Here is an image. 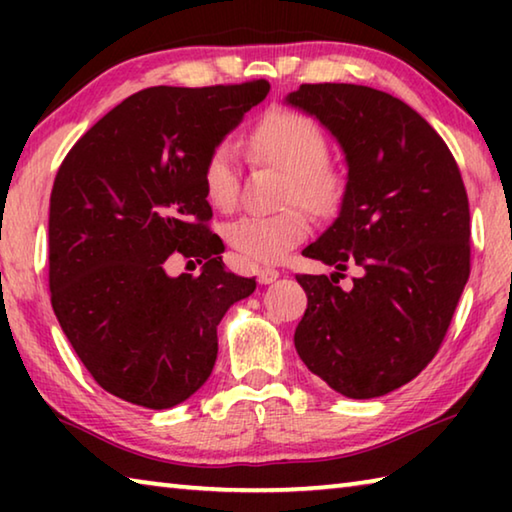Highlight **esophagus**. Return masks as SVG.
Here are the masks:
<instances>
[{
	"instance_id": "34e87169",
	"label": "esophagus",
	"mask_w": 512,
	"mask_h": 512,
	"mask_svg": "<svg viewBox=\"0 0 512 512\" xmlns=\"http://www.w3.org/2000/svg\"><path fill=\"white\" fill-rule=\"evenodd\" d=\"M277 277H280V271H275V268H259L257 273L259 284H271L277 280Z\"/></svg>"
}]
</instances>
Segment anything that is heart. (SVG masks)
Returning <instances> with one entry per match:
<instances>
[{
	"instance_id": "b5f03b06",
	"label": "heart",
	"mask_w": 512,
	"mask_h": 512,
	"mask_svg": "<svg viewBox=\"0 0 512 512\" xmlns=\"http://www.w3.org/2000/svg\"><path fill=\"white\" fill-rule=\"evenodd\" d=\"M250 149L273 167L289 173V203L311 212L334 210L343 196V178L327 164V137L314 119L296 110H271L250 133ZM203 187L210 203L228 210L239 196V149L223 140L212 146L203 164ZM309 235L302 210L280 214H244L225 230L230 246L255 264H277Z\"/></svg>"
}]
</instances>
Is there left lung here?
Masks as SVG:
<instances>
[{
	"label": "left lung",
	"instance_id": "8db88e82",
	"mask_svg": "<svg viewBox=\"0 0 512 512\" xmlns=\"http://www.w3.org/2000/svg\"><path fill=\"white\" fill-rule=\"evenodd\" d=\"M287 103L323 124L345 153L334 223L302 255L334 266L296 275L307 311L293 343L336 393L370 400L427 368L470 277V205L454 155L404 101L352 83L300 85ZM348 265L360 275L338 287Z\"/></svg>",
	"mask_w": 512,
	"mask_h": 512
}]
</instances>
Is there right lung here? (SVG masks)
Segmentation results:
<instances>
[{"mask_svg": "<svg viewBox=\"0 0 512 512\" xmlns=\"http://www.w3.org/2000/svg\"><path fill=\"white\" fill-rule=\"evenodd\" d=\"M271 90L266 81L146 88L72 146L49 203V289L60 327L103 391L171 409L212 375L221 323L255 291L225 268L203 187L214 144ZM171 252L205 261L171 278Z\"/></svg>", "mask_w": 512, "mask_h": 512, "instance_id": "add662e5", "label": "right lung"}]
</instances>
